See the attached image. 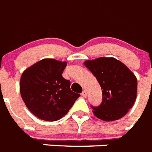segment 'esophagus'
Masks as SVG:
<instances>
[{
    "instance_id": "esophagus-1",
    "label": "esophagus",
    "mask_w": 152,
    "mask_h": 152,
    "mask_svg": "<svg viewBox=\"0 0 152 152\" xmlns=\"http://www.w3.org/2000/svg\"><path fill=\"white\" fill-rule=\"evenodd\" d=\"M81 95L84 98L87 97V91H83V92L81 93Z\"/></svg>"
}]
</instances>
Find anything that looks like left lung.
Masks as SVG:
<instances>
[{
	"label": "left lung",
	"instance_id": "left-lung-1",
	"mask_svg": "<svg viewBox=\"0 0 152 152\" xmlns=\"http://www.w3.org/2000/svg\"><path fill=\"white\" fill-rule=\"evenodd\" d=\"M84 65L96 77L102 89L101 104L91 106L94 114L106 121L123 118L132 108L137 98V80L134 74L113 57L87 61Z\"/></svg>",
	"mask_w": 152,
	"mask_h": 152
}]
</instances>
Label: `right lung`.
I'll list each match as a JSON object with an SVG mask.
<instances>
[{"instance_id": "obj_1", "label": "right lung", "mask_w": 152, "mask_h": 152, "mask_svg": "<svg viewBox=\"0 0 152 152\" xmlns=\"http://www.w3.org/2000/svg\"><path fill=\"white\" fill-rule=\"evenodd\" d=\"M66 62L42 59L23 72L20 90L31 112L41 120L55 121L66 114L80 95L72 92L62 76Z\"/></svg>"}]
</instances>
